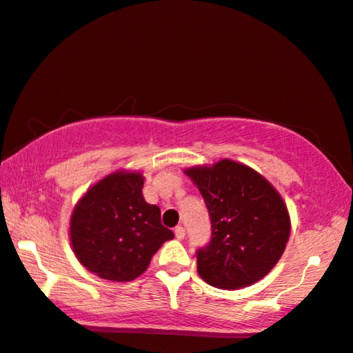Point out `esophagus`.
<instances>
[{
    "mask_svg": "<svg viewBox=\"0 0 353 353\" xmlns=\"http://www.w3.org/2000/svg\"><path fill=\"white\" fill-rule=\"evenodd\" d=\"M185 228L183 226H176L175 228V237L178 239V240H181V239H185Z\"/></svg>",
    "mask_w": 353,
    "mask_h": 353,
    "instance_id": "obj_1",
    "label": "esophagus"
}]
</instances>
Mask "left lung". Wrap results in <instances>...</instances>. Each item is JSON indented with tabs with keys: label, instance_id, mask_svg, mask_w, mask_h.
<instances>
[{
	"label": "left lung",
	"instance_id": "obj_1",
	"mask_svg": "<svg viewBox=\"0 0 353 353\" xmlns=\"http://www.w3.org/2000/svg\"><path fill=\"white\" fill-rule=\"evenodd\" d=\"M185 173L201 191L212 221L210 242L197 250L203 282L236 290L265 277L290 237V214L280 194L253 168L231 159Z\"/></svg>",
	"mask_w": 353,
	"mask_h": 353
}]
</instances>
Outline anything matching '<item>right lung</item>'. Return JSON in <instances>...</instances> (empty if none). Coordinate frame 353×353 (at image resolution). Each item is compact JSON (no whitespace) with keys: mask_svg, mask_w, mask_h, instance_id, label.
Masks as SVG:
<instances>
[{"mask_svg":"<svg viewBox=\"0 0 353 353\" xmlns=\"http://www.w3.org/2000/svg\"><path fill=\"white\" fill-rule=\"evenodd\" d=\"M139 172H114L88 189L70 219L76 258L92 274L130 282L150 265L162 243L173 239L162 226L161 208L143 197Z\"/></svg>","mask_w":353,"mask_h":353,"instance_id":"right-lung-1","label":"right lung"}]
</instances>
